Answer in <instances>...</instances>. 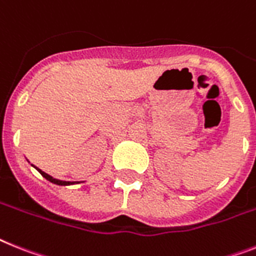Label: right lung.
Returning a JSON list of instances; mask_svg holds the SVG:
<instances>
[{"instance_id":"right-lung-1","label":"right lung","mask_w":256,"mask_h":256,"mask_svg":"<svg viewBox=\"0 0 256 256\" xmlns=\"http://www.w3.org/2000/svg\"><path fill=\"white\" fill-rule=\"evenodd\" d=\"M36 168V166H35ZM38 170V173H40V174L42 176V177L44 178H46V180H48V181H50L52 184H60V186H68V184H76V182H68V181H60V180H56V178H53L52 177V176H49V174H46V173H45V172H42V169H38V168H36Z\"/></svg>"}]
</instances>
